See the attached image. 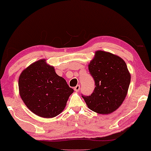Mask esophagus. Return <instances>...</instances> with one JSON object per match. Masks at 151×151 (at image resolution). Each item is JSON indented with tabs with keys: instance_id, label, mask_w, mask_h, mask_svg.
<instances>
[{
	"instance_id": "1",
	"label": "esophagus",
	"mask_w": 151,
	"mask_h": 151,
	"mask_svg": "<svg viewBox=\"0 0 151 151\" xmlns=\"http://www.w3.org/2000/svg\"><path fill=\"white\" fill-rule=\"evenodd\" d=\"M80 90V85H77L75 88H74V90H75L76 92H79Z\"/></svg>"
}]
</instances>
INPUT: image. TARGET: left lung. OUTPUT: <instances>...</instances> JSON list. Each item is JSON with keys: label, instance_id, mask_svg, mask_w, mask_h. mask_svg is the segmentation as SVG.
Returning <instances> with one entry per match:
<instances>
[{"label": "left lung", "instance_id": "obj_1", "mask_svg": "<svg viewBox=\"0 0 151 151\" xmlns=\"http://www.w3.org/2000/svg\"><path fill=\"white\" fill-rule=\"evenodd\" d=\"M88 69L96 87L90 96H81L93 112L101 114L113 112L124 100L130 83L125 61L111 53L97 51Z\"/></svg>", "mask_w": 151, "mask_h": 151}]
</instances>
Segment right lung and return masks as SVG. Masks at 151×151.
I'll list each match as a JSON object with an SVG mask.
<instances>
[{"mask_svg": "<svg viewBox=\"0 0 151 151\" xmlns=\"http://www.w3.org/2000/svg\"><path fill=\"white\" fill-rule=\"evenodd\" d=\"M20 96L35 114L53 118L64 110L73 90L53 66L40 59L22 71L19 79Z\"/></svg>", "mask_w": 151, "mask_h": 151, "instance_id": "1", "label": "right lung"}]
</instances>
